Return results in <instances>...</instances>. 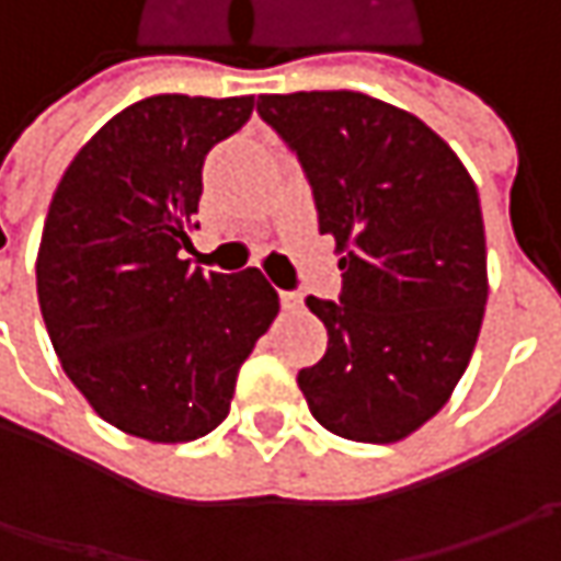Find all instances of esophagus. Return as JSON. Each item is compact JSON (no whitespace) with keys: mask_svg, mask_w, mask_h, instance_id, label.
I'll return each mask as SVG.
<instances>
[{"mask_svg":"<svg viewBox=\"0 0 561 561\" xmlns=\"http://www.w3.org/2000/svg\"><path fill=\"white\" fill-rule=\"evenodd\" d=\"M280 302H284V309H296V306H299V293L284 290L280 293Z\"/></svg>","mask_w":561,"mask_h":561,"instance_id":"34e87169","label":"esophagus"}]
</instances>
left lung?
<instances>
[{
	"label": "left lung",
	"instance_id": "8db88e82",
	"mask_svg": "<svg viewBox=\"0 0 561 561\" xmlns=\"http://www.w3.org/2000/svg\"><path fill=\"white\" fill-rule=\"evenodd\" d=\"M336 243L340 299L309 296L328 353L299 371L336 437L397 443L453 397L481 334L486 240L459 156L415 115L353 90L259 96Z\"/></svg>",
	"mask_w": 561,
	"mask_h": 561
}]
</instances>
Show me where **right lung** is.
Here are the masks:
<instances>
[{"instance_id":"1","label":"right lung","mask_w":561,"mask_h":561,"mask_svg":"<svg viewBox=\"0 0 561 561\" xmlns=\"http://www.w3.org/2000/svg\"><path fill=\"white\" fill-rule=\"evenodd\" d=\"M255 96L162 93L127 105L55 186L36 255L46 331L99 419L152 443H186L230 412L240 365L277 318L259 268H190L203 162Z\"/></svg>"}]
</instances>
